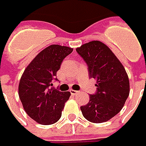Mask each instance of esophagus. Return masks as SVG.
Segmentation results:
<instances>
[{
	"instance_id": "1",
	"label": "esophagus",
	"mask_w": 146,
	"mask_h": 146,
	"mask_svg": "<svg viewBox=\"0 0 146 146\" xmlns=\"http://www.w3.org/2000/svg\"><path fill=\"white\" fill-rule=\"evenodd\" d=\"M70 93H71V94H73V95H76V94L79 93V92L77 91V90H70Z\"/></svg>"
}]
</instances>
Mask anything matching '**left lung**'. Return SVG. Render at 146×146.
Here are the masks:
<instances>
[{
    "instance_id": "obj_1",
    "label": "left lung",
    "mask_w": 146,
    "mask_h": 146,
    "mask_svg": "<svg viewBox=\"0 0 146 146\" xmlns=\"http://www.w3.org/2000/svg\"><path fill=\"white\" fill-rule=\"evenodd\" d=\"M96 80L97 91L81 107L83 116L92 123H103L121 111L129 95V80L123 64L106 44L91 41L76 49Z\"/></svg>"
}]
</instances>
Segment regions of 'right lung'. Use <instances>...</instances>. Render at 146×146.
<instances>
[{"label":"right lung","instance_id":"right-lung-1","mask_svg":"<svg viewBox=\"0 0 146 146\" xmlns=\"http://www.w3.org/2000/svg\"><path fill=\"white\" fill-rule=\"evenodd\" d=\"M73 50L58 44L50 45L38 53L24 70L18 95L25 111L37 123L49 125L61 117L64 103L71 94L51 86L54 80L57 81L56 73L64 59Z\"/></svg>","mask_w":146,"mask_h":146}]
</instances>
